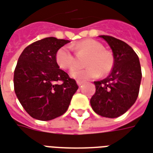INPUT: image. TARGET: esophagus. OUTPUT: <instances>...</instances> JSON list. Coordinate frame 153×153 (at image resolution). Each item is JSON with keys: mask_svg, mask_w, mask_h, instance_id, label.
Masks as SVG:
<instances>
[{"mask_svg": "<svg viewBox=\"0 0 153 153\" xmlns=\"http://www.w3.org/2000/svg\"><path fill=\"white\" fill-rule=\"evenodd\" d=\"M83 81H81V80H77V84H78V85L79 86H81V85H82V84H83Z\"/></svg>", "mask_w": 153, "mask_h": 153, "instance_id": "obj_1", "label": "esophagus"}]
</instances>
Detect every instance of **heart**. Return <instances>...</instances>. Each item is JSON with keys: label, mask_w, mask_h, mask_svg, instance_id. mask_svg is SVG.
I'll list each match as a JSON object with an SVG mask.
<instances>
[{"label": "heart", "mask_w": 153, "mask_h": 153, "mask_svg": "<svg viewBox=\"0 0 153 153\" xmlns=\"http://www.w3.org/2000/svg\"><path fill=\"white\" fill-rule=\"evenodd\" d=\"M75 48L79 52L89 54L85 64L88 65L84 69L75 68L71 71V76L79 80H89L99 77L100 72L107 74L114 67V57L110 51L105 49L100 42L88 39L78 43ZM56 61L60 67L64 70H71L76 65V58L74 56L71 47L67 45L60 48L56 54Z\"/></svg>", "instance_id": "obj_1"}]
</instances>
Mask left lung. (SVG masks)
Wrapping results in <instances>:
<instances>
[{
    "label": "left lung",
    "mask_w": 153,
    "mask_h": 153,
    "mask_svg": "<svg viewBox=\"0 0 153 153\" xmlns=\"http://www.w3.org/2000/svg\"><path fill=\"white\" fill-rule=\"evenodd\" d=\"M110 46L114 57L111 73L94 82L96 92L91 98L95 113L109 118L125 114L139 96L142 72L138 55L130 45L113 36H100Z\"/></svg>",
    "instance_id": "8db88e82"
}]
</instances>
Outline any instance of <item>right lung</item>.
Masks as SVG:
<instances>
[{
  "label": "right lung",
  "mask_w": 153,
  "mask_h": 153,
  "mask_svg": "<svg viewBox=\"0 0 153 153\" xmlns=\"http://www.w3.org/2000/svg\"><path fill=\"white\" fill-rule=\"evenodd\" d=\"M69 42L47 37L28 45L19 56L13 75L14 91L33 118L49 121L62 116L79 88L56 61L57 50Z\"/></svg>",
  "instance_id": "obj_1"
}]
</instances>
